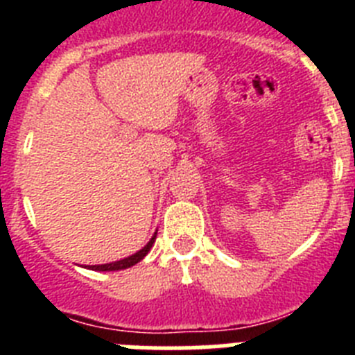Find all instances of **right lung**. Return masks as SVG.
<instances>
[{
	"mask_svg": "<svg viewBox=\"0 0 355 355\" xmlns=\"http://www.w3.org/2000/svg\"><path fill=\"white\" fill-rule=\"evenodd\" d=\"M156 233H158V231H156ZM156 233L153 234V238L147 241V245H144L139 252L131 254V256H128V258L124 259H119V261L105 263V265H90L87 266V268H92V270H97V272H114V270H124V268H130V266L137 265V263L142 261V259L146 258V254L150 250V247H153V243H155L156 240Z\"/></svg>",
	"mask_w": 355,
	"mask_h": 355,
	"instance_id": "right-lung-1",
	"label": "right lung"
}]
</instances>
